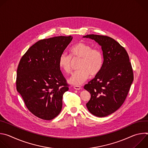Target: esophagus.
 <instances>
[{
    "instance_id": "34e87169",
    "label": "esophagus",
    "mask_w": 148,
    "mask_h": 148,
    "mask_svg": "<svg viewBox=\"0 0 148 148\" xmlns=\"http://www.w3.org/2000/svg\"><path fill=\"white\" fill-rule=\"evenodd\" d=\"M74 88L75 90H79L81 89V87L80 86H74Z\"/></svg>"
}]
</instances>
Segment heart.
Returning a JSON list of instances; mask_svg holds the SVG:
<instances>
[{"label": "heart", "instance_id": "b5f03b06", "mask_svg": "<svg viewBox=\"0 0 148 148\" xmlns=\"http://www.w3.org/2000/svg\"><path fill=\"white\" fill-rule=\"evenodd\" d=\"M70 56L62 54L58 60L60 68L66 73L71 70V58H79L78 62V70L73 73L69 79L70 83L74 85H80L89 77L97 75L102 70L103 64V54L98 48L84 42H78L73 45L70 50Z\"/></svg>", "mask_w": 148, "mask_h": 148}]
</instances>
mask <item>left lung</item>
Here are the masks:
<instances>
[{"label":"left lung","instance_id":"8db88e82","mask_svg":"<svg viewBox=\"0 0 148 148\" xmlns=\"http://www.w3.org/2000/svg\"><path fill=\"white\" fill-rule=\"evenodd\" d=\"M101 46L103 64L101 71L84 88L91 94L87 103L94 115L103 117L119 109L124 102L134 80V73L129 56L125 48L112 38L88 34Z\"/></svg>","mask_w":148,"mask_h":148}]
</instances>
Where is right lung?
Segmentation results:
<instances>
[{"instance_id":"obj_1","label":"right lung","mask_w":148,"mask_h":148,"mask_svg":"<svg viewBox=\"0 0 148 148\" xmlns=\"http://www.w3.org/2000/svg\"><path fill=\"white\" fill-rule=\"evenodd\" d=\"M73 37L42 39L21 58L17 70L16 89L27 108L36 116L51 120L62 109V95L70 85L58 65L60 56Z\"/></svg>"}]
</instances>
